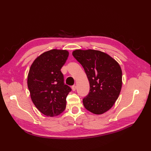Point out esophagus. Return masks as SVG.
I'll return each instance as SVG.
<instances>
[{"label": "esophagus", "mask_w": 151, "mask_h": 151, "mask_svg": "<svg viewBox=\"0 0 151 151\" xmlns=\"http://www.w3.org/2000/svg\"><path fill=\"white\" fill-rule=\"evenodd\" d=\"M72 91H76V86L75 85L72 86Z\"/></svg>", "instance_id": "1"}]
</instances>
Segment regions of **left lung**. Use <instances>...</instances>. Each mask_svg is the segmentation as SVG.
Listing matches in <instances>:
<instances>
[{
	"mask_svg": "<svg viewBox=\"0 0 151 151\" xmlns=\"http://www.w3.org/2000/svg\"><path fill=\"white\" fill-rule=\"evenodd\" d=\"M72 55L83 67L89 82V93L83 100L85 108L96 115L107 111L121 91L120 65L109 55L99 50H76Z\"/></svg>",
	"mask_w": 151,
	"mask_h": 151,
	"instance_id": "8db88e82",
	"label": "left lung"
}]
</instances>
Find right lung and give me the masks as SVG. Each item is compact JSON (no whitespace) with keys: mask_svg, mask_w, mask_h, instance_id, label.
Masks as SVG:
<instances>
[{"mask_svg":"<svg viewBox=\"0 0 151 151\" xmlns=\"http://www.w3.org/2000/svg\"><path fill=\"white\" fill-rule=\"evenodd\" d=\"M68 57L67 50L53 49L41 54L29 68L27 83L31 100L47 116H57L65 109L71 88L64 84L60 69Z\"/></svg>","mask_w":151,"mask_h":151,"instance_id":"right-lung-1","label":"right lung"}]
</instances>
